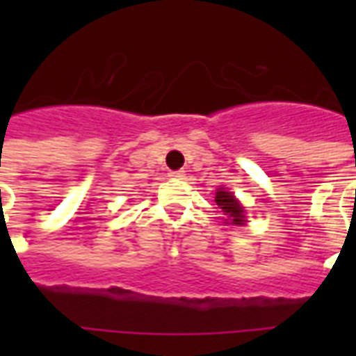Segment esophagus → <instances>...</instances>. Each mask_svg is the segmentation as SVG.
I'll return each mask as SVG.
<instances>
[{"instance_id": "1", "label": "esophagus", "mask_w": 356, "mask_h": 356, "mask_svg": "<svg viewBox=\"0 0 356 356\" xmlns=\"http://www.w3.org/2000/svg\"><path fill=\"white\" fill-rule=\"evenodd\" d=\"M168 177H172V179H184L186 177V173L184 172H170V175Z\"/></svg>"}]
</instances>
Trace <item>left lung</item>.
I'll list each match as a JSON object with an SVG mask.
<instances>
[{"mask_svg": "<svg viewBox=\"0 0 356 356\" xmlns=\"http://www.w3.org/2000/svg\"><path fill=\"white\" fill-rule=\"evenodd\" d=\"M216 201L218 209H222V212L227 216L225 223L227 225H245V212H243L242 203L234 197L233 192H229L225 188H218L216 190Z\"/></svg>", "mask_w": 356, "mask_h": 356, "instance_id": "left-lung-1", "label": "left lung"}]
</instances>
